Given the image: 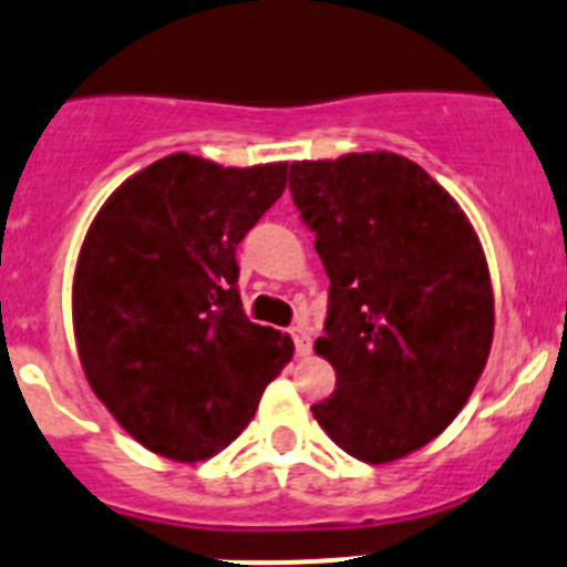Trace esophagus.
<instances>
[{"instance_id":"esophagus-1","label":"esophagus","mask_w":567,"mask_h":567,"mask_svg":"<svg viewBox=\"0 0 567 567\" xmlns=\"http://www.w3.org/2000/svg\"><path fill=\"white\" fill-rule=\"evenodd\" d=\"M289 334H292V342H295V354L298 357H306L311 351V331L309 326L298 323L289 329Z\"/></svg>"}]
</instances>
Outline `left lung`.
<instances>
[{
    "label": "left lung",
    "instance_id": "left-lung-1",
    "mask_svg": "<svg viewBox=\"0 0 567 567\" xmlns=\"http://www.w3.org/2000/svg\"><path fill=\"white\" fill-rule=\"evenodd\" d=\"M289 190L331 280L315 351L337 385L311 413L365 464L404 458L450 427L484 373V247L458 202L399 154L292 163Z\"/></svg>",
    "mask_w": 567,
    "mask_h": 567
}]
</instances>
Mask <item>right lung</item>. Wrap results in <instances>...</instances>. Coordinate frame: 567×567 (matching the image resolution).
<instances>
[{
	"label": "right lung",
	"mask_w": 567,
	"mask_h": 567,
	"mask_svg": "<svg viewBox=\"0 0 567 567\" xmlns=\"http://www.w3.org/2000/svg\"><path fill=\"white\" fill-rule=\"evenodd\" d=\"M287 188V163L171 154L114 190L72 280L78 357L132 439L194 464L238 439L292 340L249 323L236 247Z\"/></svg>",
	"instance_id": "add662e5"
}]
</instances>
